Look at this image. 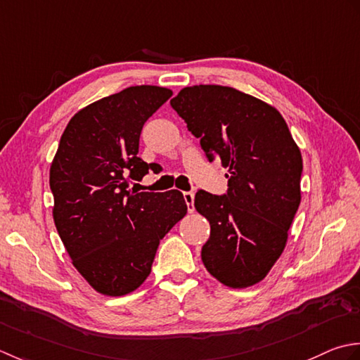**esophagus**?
Segmentation results:
<instances>
[{
    "label": "esophagus",
    "instance_id": "esophagus-1",
    "mask_svg": "<svg viewBox=\"0 0 360 360\" xmlns=\"http://www.w3.org/2000/svg\"><path fill=\"white\" fill-rule=\"evenodd\" d=\"M183 197H185V202L188 205V211L194 212V193H183Z\"/></svg>",
    "mask_w": 360,
    "mask_h": 360
}]
</instances>
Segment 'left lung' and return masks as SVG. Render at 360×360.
<instances>
[{
    "instance_id": "left-lung-1",
    "label": "left lung",
    "mask_w": 360,
    "mask_h": 360,
    "mask_svg": "<svg viewBox=\"0 0 360 360\" xmlns=\"http://www.w3.org/2000/svg\"><path fill=\"white\" fill-rule=\"evenodd\" d=\"M171 105L208 160L229 169L225 195L195 194L194 207L211 226L202 261L226 288H250L288 244L302 202V152L274 105L236 88L185 86Z\"/></svg>"
}]
</instances>
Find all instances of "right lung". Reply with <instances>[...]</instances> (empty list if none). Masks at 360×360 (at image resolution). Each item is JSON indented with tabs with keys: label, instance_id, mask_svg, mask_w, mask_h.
<instances>
[{
	"label": "right lung",
	"instance_id": "obj_1",
	"mask_svg": "<svg viewBox=\"0 0 360 360\" xmlns=\"http://www.w3.org/2000/svg\"><path fill=\"white\" fill-rule=\"evenodd\" d=\"M171 96L169 88L138 85L80 108L51 163L57 233L72 266L102 295L136 290L150 274L160 240L188 212L177 189L129 188L155 166L138 157L139 135Z\"/></svg>",
	"mask_w": 360,
	"mask_h": 360
}]
</instances>
